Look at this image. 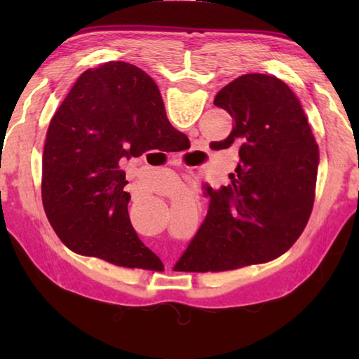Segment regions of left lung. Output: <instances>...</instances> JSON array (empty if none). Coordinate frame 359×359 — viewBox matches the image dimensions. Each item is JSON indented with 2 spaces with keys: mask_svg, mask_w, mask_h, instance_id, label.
<instances>
[{
  "mask_svg": "<svg viewBox=\"0 0 359 359\" xmlns=\"http://www.w3.org/2000/svg\"><path fill=\"white\" fill-rule=\"evenodd\" d=\"M233 118L215 150L236 145L231 185L210 188L208 215L180 259L188 269L220 272L267 263L294 244L313 208L318 144L299 100L267 74H244L217 93Z\"/></svg>",
  "mask_w": 359,
  "mask_h": 359,
  "instance_id": "left-lung-1",
  "label": "left lung"
}]
</instances>
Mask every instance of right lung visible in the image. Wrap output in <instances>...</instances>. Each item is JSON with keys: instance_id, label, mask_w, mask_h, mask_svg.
Segmentation results:
<instances>
[{"instance_id": "right-lung-1", "label": "right lung", "mask_w": 359, "mask_h": 359, "mask_svg": "<svg viewBox=\"0 0 359 359\" xmlns=\"http://www.w3.org/2000/svg\"><path fill=\"white\" fill-rule=\"evenodd\" d=\"M187 139L137 66L109 62L85 71L53 115L42 154V204L63 244L115 266L149 267L156 257L130 222L121 166Z\"/></svg>"}]
</instances>
